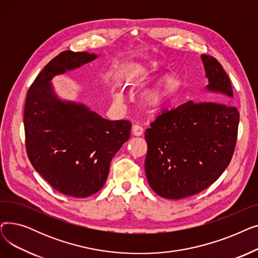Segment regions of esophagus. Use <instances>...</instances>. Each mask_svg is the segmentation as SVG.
Here are the masks:
<instances>
[{
  "instance_id": "34e87169",
  "label": "esophagus",
  "mask_w": 258,
  "mask_h": 258,
  "mask_svg": "<svg viewBox=\"0 0 258 258\" xmlns=\"http://www.w3.org/2000/svg\"><path fill=\"white\" fill-rule=\"evenodd\" d=\"M132 133L134 136H141L143 134V128L138 124H135L132 126Z\"/></svg>"
}]
</instances>
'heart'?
Masks as SVG:
<instances>
[{"mask_svg": "<svg viewBox=\"0 0 258 258\" xmlns=\"http://www.w3.org/2000/svg\"><path fill=\"white\" fill-rule=\"evenodd\" d=\"M160 69V66L157 62H150L145 64H140L135 70L134 83L142 84L150 81L156 76ZM181 85V78L177 73H171L162 78L160 83L153 89L148 90L144 94L145 103L154 108V110H160L164 107L171 97L174 95L175 91ZM123 94L117 93L116 99L118 101H123Z\"/></svg>", "mask_w": 258, "mask_h": 258, "instance_id": "b5f03b06", "label": "heart"}]
</instances>
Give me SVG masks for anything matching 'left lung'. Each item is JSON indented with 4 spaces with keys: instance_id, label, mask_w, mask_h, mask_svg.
Masks as SVG:
<instances>
[{
    "instance_id": "1",
    "label": "left lung",
    "mask_w": 258,
    "mask_h": 258,
    "mask_svg": "<svg viewBox=\"0 0 258 258\" xmlns=\"http://www.w3.org/2000/svg\"><path fill=\"white\" fill-rule=\"evenodd\" d=\"M210 100L188 101L165 111L145 131L148 184L160 197L179 200L199 194L225 171L234 153L239 114L222 64L201 55Z\"/></svg>"
}]
</instances>
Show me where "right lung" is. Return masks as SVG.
Here are the masks:
<instances>
[{
    "label": "right lung",
    "mask_w": 258,
    "mask_h": 258,
    "mask_svg": "<svg viewBox=\"0 0 258 258\" xmlns=\"http://www.w3.org/2000/svg\"><path fill=\"white\" fill-rule=\"evenodd\" d=\"M98 57L63 51L42 70L27 94L26 150L34 169L55 190L87 198L104 186L111 161L131 135V122L102 118L83 102L58 97L51 80Z\"/></svg>",
    "instance_id": "1"
}]
</instances>
